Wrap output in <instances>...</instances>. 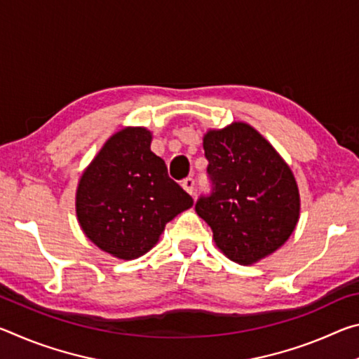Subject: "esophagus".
<instances>
[{
	"label": "esophagus",
	"instance_id": "obj_1",
	"mask_svg": "<svg viewBox=\"0 0 359 359\" xmlns=\"http://www.w3.org/2000/svg\"><path fill=\"white\" fill-rule=\"evenodd\" d=\"M182 187H184V190L187 193L193 194V191H194V180L191 177H187L184 182H182Z\"/></svg>",
	"mask_w": 359,
	"mask_h": 359
}]
</instances>
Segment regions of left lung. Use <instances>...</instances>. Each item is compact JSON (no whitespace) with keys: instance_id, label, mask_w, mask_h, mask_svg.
<instances>
[{"instance_id":"1","label":"left lung","mask_w":359,"mask_h":359,"mask_svg":"<svg viewBox=\"0 0 359 359\" xmlns=\"http://www.w3.org/2000/svg\"><path fill=\"white\" fill-rule=\"evenodd\" d=\"M210 196L196 203L215 245L234 263H258L293 234L299 222V188L278 151L244 121L203 137Z\"/></svg>"}]
</instances>
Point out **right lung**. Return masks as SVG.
Listing matches in <instances>:
<instances>
[{
	"label": "right lung",
	"mask_w": 359,
	"mask_h": 359,
	"mask_svg": "<svg viewBox=\"0 0 359 359\" xmlns=\"http://www.w3.org/2000/svg\"><path fill=\"white\" fill-rule=\"evenodd\" d=\"M151 133L126 126L107 139L85 168L76 191L83 234L118 259H136L156 245L168 222L193 199L150 150Z\"/></svg>",
	"instance_id": "obj_1"
}]
</instances>
